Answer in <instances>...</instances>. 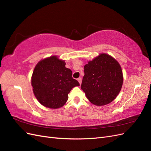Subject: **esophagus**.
Returning a JSON list of instances; mask_svg holds the SVG:
<instances>
[{"label": "esophagus", "instance_id": "34e87169", "mask_svg": "<svg viewBox=\"0 0 151 151\" xmlns=\"http://www.w3.org/2000/svg\"><path fill=\"white\" fill-rule=\"evenodd\" d=\"M77 81H79V84H81V83H82V78H81V77H79V78L77 79Z\"/></svg>", "mask_w": 151, "mask_h": 151}]
</instances>
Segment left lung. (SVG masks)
<instances>
[{"label": "left lung", "mask_w": 151, "mask_h": 151, "mask_svg": "<svg viewBox=\"0 0 151 151\" xmlns=\"http://www.w3.org/2000/svg\"><path fill=\"white\" fill-rule=\"evenodd\" d=\"M81 89L96 106L109 104L119 94L123 84L122 68L115 58L101 53L84 65Z\"/></svg>", "instance_id": "obj_1"}]
</instances>
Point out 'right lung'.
<instances>
[{
    "label": "right lung",
    "instance_id": "obj_1",
    "mask_svg": "<svg viewBox=\"0 0 151 151\" xmlns=\"http://www.w3.org/2000/svg\"><path fill=\"white\" fill-rule=\"evenodd\" d=\"M31 85L38 101L49 108H59L65 104L71 89L80 84L72 78L64 60L52 56L40 61L31 77Z\"/></svg>",
    "mask_w": 151,
    "mask_h": 151
}]
</instances>
